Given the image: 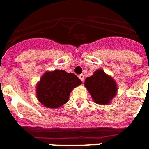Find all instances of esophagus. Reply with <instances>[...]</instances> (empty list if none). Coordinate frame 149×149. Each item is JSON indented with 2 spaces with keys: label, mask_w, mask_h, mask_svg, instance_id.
Segmentation results:
<instances>
[{
  "label": "esophagus",
  "mask_w": 149,
  "mask_h": 149,
  "mask_svg": "<svg viewBox=\"0 0 149 149\" xmlns=\"http://www.w3.org/2000/svg\"><path fill=\"white\" fill-rule=\"evenodd\" d=\"M78 77H79V78H80L81 81L82 82L84 81V74H80V75L78 76Z\"/></svg>",
  "instance_id": "obj_1"
}]
</instances>
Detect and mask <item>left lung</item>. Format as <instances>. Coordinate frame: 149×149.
<instances>
[{
  "label": "left lung",
  "instance_id": "1",
  "mask_svg": "<svg viewBox=\"0 0 149 149\" xmlns=\"http://www.w3.org/2000/svg\"><path fill=\"white\" fill-rule=\"evenodd\" d=\"M84 87L94 102L97 104L106 105L110 104L117 95L116 81L102 69L95 71L92 75L86 78Z\"/></svg>",
  "mask_w": 149,
  "mask_h": 149
}]
</instances>
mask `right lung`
<instances>
[{
    "label": "right lung",
    "mask_w": 149,
    "mask_h": 149,
    "mask_svg": "<svg viewBox=\"0 0 149 149\" xmlns=\"http://www.w3.org/2000/svg\"><path fill=\"white\" fill-rule=\"evenodd\" d=\"M81 84V81L73 73L47 71L36 84L37 98L46 108H58L68 102L71 91Z\"/></svg>",
    "instance_id": "add662e5"
}]
</instances>
